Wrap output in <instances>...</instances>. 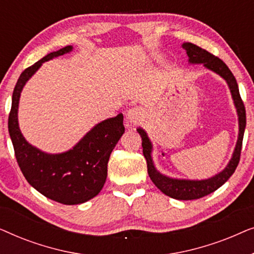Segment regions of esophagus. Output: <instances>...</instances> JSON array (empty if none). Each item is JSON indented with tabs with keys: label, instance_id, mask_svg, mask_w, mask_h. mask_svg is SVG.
I'll list each match as a JSON object with an SVG mask.
<instances>
[{
	"label": "esophagus",
	"instance_id": "34e87169",
	"mask_svg": "<svg viewBox=\"0 0 254 254\" xmlns=\"http://www.w3.org/2000/svg\"><path fill=\"white\" fill-rule=\"evenodd\" d=\"M142 118H143V112H142L140 109H136V107L130 109L126 114L127 124L129 125V126H135V125H137L142 120Z\"/></svg>",
	"mask_w": 254,
	"mask_h": 254
}]
</instances>
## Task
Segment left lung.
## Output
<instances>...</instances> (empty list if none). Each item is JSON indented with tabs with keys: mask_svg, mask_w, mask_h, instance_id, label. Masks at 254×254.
<instances>
[{
	"mask_svg": "<svg viewBox=\"0 0 254 254\" xmlns=\"http://www.w3.org/2000/svg\"><path fill=\"white\" fill-rule=\"evenodd\" d=\"M183 48L186 50V53L189 55L190 64H202L204 67L209 70H213L223 77L227 81L229 89H230L232 99H234L236 110H237L238 114V123H239V133H238V140L237 144H236L235 151L232 154V157L229 162L223 171L218 173V175L211 177L209 179L204 180H189V179H173L170 177H166L162 173H159L156 170L154 162L151 158V150L152 145L151 142L149 140L148 135L142 128H137L138 134L142 137V148H143V155L145 161H147V168L148 173L152 183L155 184L158 190H161L165 195H168L172 199L177 200H195L200 199L208 195V194L213 193L217 189L223 185L227 180L232 176L235 172L236 168H237L239 159H241V151H242V144H243V137H244V131L246 126V113H245V106L244 103L241 98L238 90V84L236 81L235 76L232 75L230 69L228 65L221 60L220 58L215 57V55L210 54L209 52L203 50L196 45L185 43L183 44Z\"/></svg>",
	"mask_w": 254,
	"mask_h": 254,
	"instance_id": "obj_1",
	"label": "left lung"
}]
</instances>
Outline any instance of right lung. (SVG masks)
Returning a JSON list of instances; mask_svg holds the SVG:
<instances>
[{
	"label": "right lung",
	"instance_id": "obj_1",
	"mask_svg": "<svg viewBox=\"0 0 254 254\" xmlns=\"http://www.w3.org/2000/svg\"><path fill=\"white\" fill-rule=\"evenodd\" d=\"M65 46L47 54L20 74L12 93L8 128L20 171L31 186L48 199L62 204H79L102 190L107 177V163L118 141L125 133L124 116L110 118L96 125L70 150L46 154L26 142L18 126L20 92L45 61L69 53Z\"/></svg>",
	"mask_w": 254,
	"mask_h": 254
}]
</instances>
